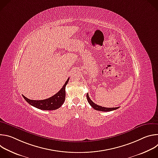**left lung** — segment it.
Returning <instances> with one entry per match:
<instances>
[{
	"label": "left lung",
	"mask_w": 158,
	"mask_h": 158,
	"mask_svg": "<svg viewBox=\"0 0 158 158\" xmlns=\"http://www.w3.org/2000/svg\"><path fill=\"white\" fill-rule=\"evenodd\" d=\"M87 96V101L89 103V104L91 105L94 109L97 110H100V111H104V112H106V111H111V110H116L117 109H118L119 107H102V106H98L97 104H96L94 102H93L91 99H90L89 96V94H87L86 95Z\"/></svg>",
	"instance_id": "8db88e82"
}]
</instances>
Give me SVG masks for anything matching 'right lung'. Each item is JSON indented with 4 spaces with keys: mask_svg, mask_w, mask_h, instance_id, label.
<instances>
[{
    "mask_svg": "<svg viewBox=\"0 0 158 158\" xmlns=\"http://www.w3.org/2000/svg\"><path fill=\"white\" fill-rule=\"evenodd\" d=\"M69 78L67 79L60 91L52 97L44 100H31L22 95L25 100L31 106L41 110H56L59 108L64 103L65 98V86L68 83Z\"/></svg>",
    "mask_w": 158,
    "mask_h": 158,
    "instance_id": "1",
    "label": "right lung"
}]
</instances>
